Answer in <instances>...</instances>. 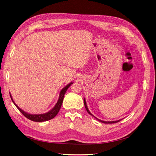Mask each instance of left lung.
I'll list each match as a JSON object with an SVG mask.
<instances>
[{"label":"left lung","instance_id":"8db88e82","mask_svg":"<svg viewBox=\"0 0 156 156\" xmlns=\"http://www.w3.org/2000/svg\"><path fill=\"white\" fill-rule=\"evenodd\" d=\"M83 101H84V105H85V108H86V111H87V112H88L90 115H91L92 116H93V117H94V118H95L97 120H98L99 122H102V123H115L119 122V121L122 120V119H119V120H117V121H112V122H106V121H103V120H101V119H98V118H96V117H95L94 116H93V115L92 114L90 113V112L89 111V108H88V107H87V103H86V101H85V98H83Z\"/></svg>","mask_w":156,"mask_h":156}]
</instances>
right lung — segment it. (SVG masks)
<instances>
[{"instance_id": "right-lung-1", "label": "right lung", "mask_w": 156, "mask_h": 156, "mask_svg": "<svg viewBox=\"0 0 156 156\" xmlns=\"http://www.w3.org/2000/svg\"><path fill=\"white\" fill-rule=\"evenodd\" d=\"M73 82H71L69 83V84H67L65 87H63L60 93L59 94V98L58 100L56 103L55 104V107L51 109V110L48 112H47L46 113H44V114H30L28 112H26L25 111H24L23 110L18 107L16 103H15V101H13V99L12 96H11V94H10V97H11V99L12 100L13 103L15 104V105L17 107V108L19 109L20 111V112L24 115L25 117H26L27 119H30L31 121H33V122H45V121H48L50 120L51 119H53V118H55L57 114L58 113L60 109L61 108L62 104V102H63V97H64V95L66 94V92L67 91V90L68 89V88L70 87L71 85V84H73Z\"/></svg>"}]
</instances>
